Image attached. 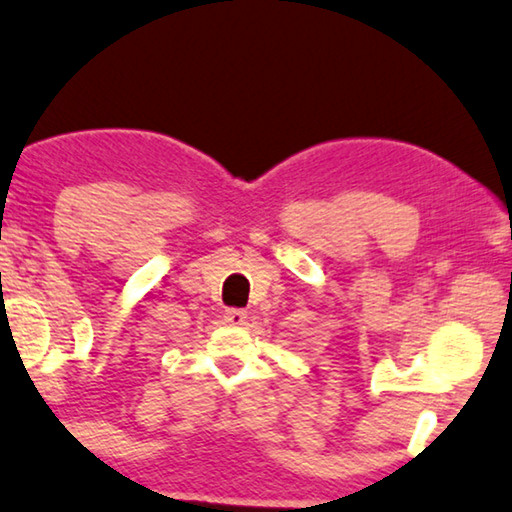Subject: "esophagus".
I'll use <instances>...</instances> for the list:
<instances>
[{
  "mask_svg": "<svg viewBox=\"0 0 512 512\" xmlns=\"http://www.w3.org/2000/svg\"><path fill=\"white\" fill-rule=\"evenodd\" d=\"M245 319H247L245 310H240V308L224 310V321H227V324H231V326H242V324H245Z\"/></svg>",
  "mask_w": 512,
  "mask_h": 512,
  "instance_id": "1",
  "label": "esophagus"
}]
</instances>
